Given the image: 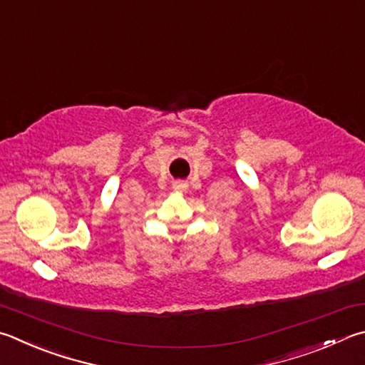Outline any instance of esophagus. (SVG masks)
I'll return each mask as SVG.
<instances>
[{
    "mask_svg": "<svg viewBox=\"0 0 365 365\" xmlns=\"http://www.w3.org/2000/svg\"><path fill=\"white\" fill-rule=\"evenodd\" d=\"M187 187H188V185L183 183V182H175L174 183V190H177V191H185V190H187Z\"/></svg>",
    "mask_w": 365,
    "mask_h": 365,
    "instance_id": "34e87169",
    "label": "esophagus"
}]
</instances>
